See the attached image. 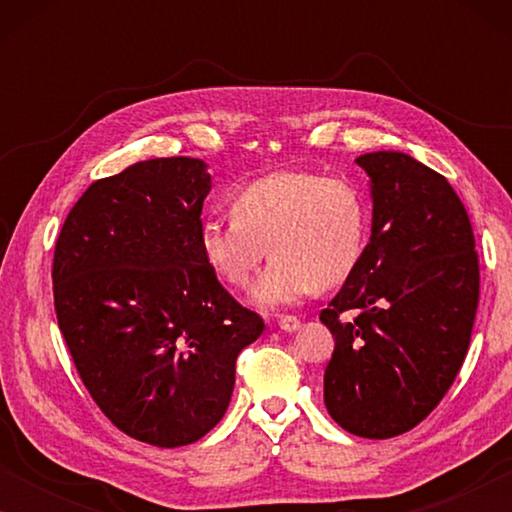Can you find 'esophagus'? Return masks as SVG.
I'll use <instances>...</instances> for the list:
<instances>
[{
	"mask_svg": "<svg viewBox=\"0 0 512 512\" xmlns=\"http://www.w3.org/2000/svg\"><path fill=\"white\" fill-rule=\"evenodd\" d=\"M277 326L286 333H293V331H298V328H300V319L293 317V314H286V317L277 319Z\"/></svg>",
	"mask_w": 512,
	"mask_h": 512,
	"instance_id": "esophagus-1",
	"label": "esophagus"
}]
</instances>
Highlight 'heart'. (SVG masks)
Returning <instances> with one entry per match:
<instances>
[{"mask_svg": "<svg viewBox=\"0 0 512 512\" xmlns=\"http://www.w3.org/2000/svg\"><path fill=\"white\" fill-rule=\"evenodd\" d=\"M230 214V221L202 223L200 251L233 289H249L270 251L275 261L254 286L263 307L340 286L359 265L370 228L361 188L319 172L284 170L249 181L233 195Z\"/></svg>", "mask_w": 512, "mask_h": 512, "instance_id": "b5f03b06", "label": "heart"}]
</instances>
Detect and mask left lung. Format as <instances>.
Instances as JSON below:
<instances>
[{
  "mask_svg": "<svg viewBox=\"0 0 512 512\" xmlns=\"http://www.w3.org/2000/svg\"><path fill=\"white\" fill-rule=\"evenodd\" d=\"M356 163L370 177L373 233L319 314L335 338L324 401L342 429L382 440L415 429L452 387L478 312L480 265L471 219L443 174L398 151Z\"/></svg>",
  "mask_w": 512,
  "mask_h": 512,
  "instance_id": "obj_1",
  "label": "left lung"
}]
</instances>
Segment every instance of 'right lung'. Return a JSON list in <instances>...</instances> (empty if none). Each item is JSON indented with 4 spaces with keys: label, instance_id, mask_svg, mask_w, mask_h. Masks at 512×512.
Returning <instances> with one entry per match:
<instances>
[{
    "label": "right lung",
    "instance_id": "add662e5",
    "mask_svg": "<svg viewBox=\"0 0 512 512\" xmlns=\"http://www.w3.org/2000/svg\"><path fill=\"white\" fill-rule=\"evenodd\" d=\"M212 177L198 158H153L93 181L53 254V300L81 382L125 436L200 440L226 415L235 361L263 319L200 251Z\"/></svg>",
    "mask_w": 512,
    "mask_h": 512
}]
</instances>
